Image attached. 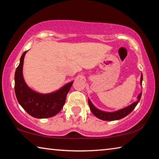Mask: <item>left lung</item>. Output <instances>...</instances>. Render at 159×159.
Wrapping results in <instances>:
<instances>
[{
	"label": "left lung",
	"mask_w": 159,
	"mask_h": 159,
	"mask_svg": "<svg viewBox=\"0 0 159 159\" xmlns=\"http://www.w3.org/2000/svg\"><path fill=\"white\" fill-rule=\"evenodd\" d=\"M142 79H143V76L142 74H141L140 78V85H142ZM142 96V92L139 94L138 98H137V101L133 102V104H131L130 105L123 108L121 109L117 110L116 111L112 112H107L104 111L102 110L99 109L93 105V104L91 102L90 99L88 98V104H89L90 111H92L93 114L97 118H99V119L103 120H119L121 118L125 117L126 116H128L130 113L133 111V110L135 108L137 104H138V102L140 100Z\"/></svg>",
	"instance_id": "8db88e82"
}]
</instances>
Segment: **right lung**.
<instances>
[{"label":"right lung","mask_w":159,"mask_h":159,"mask_svg":"<svg viewBox=\"0 0 159 159\" xmlns=\"http://www.w3.org/2000/svg\"><path fill=\"white\" fill-rule=\"evenodd\" d=\"M27 51L22 54L15 74V92L19 104L28 114L36 118L52 117L63 108L66 95L74 81L69 82L55 92L42 94L32 90L23 76L24 59Z\"/></svg>","instance_id":"right-lung-1"}]
</instances>
